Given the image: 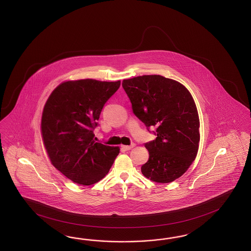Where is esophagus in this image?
Here are the masks:
<instances>
[{
	"label": "esophagus",
	"instance_id": "1",
	"mask_svg": "<svg viewBox=\"0 0 251 251\" xmlns=\"http://www.w3.org/2000/svg\"><path fill=\"white\" fill-rule=\"evenodd\" d=\"M134 144H132L131 145H122V149H123L124 151H129L132 147H134Z\"/></svg>",
	"mask_w": 251,
	"mask_h": 251
}]
</instances>
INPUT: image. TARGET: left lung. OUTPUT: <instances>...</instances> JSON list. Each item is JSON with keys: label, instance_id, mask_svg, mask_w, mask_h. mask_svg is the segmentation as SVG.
<instances>
[{"label": "left lung", "instance_id": "left-lung-1", "mask_svg": "<svg viewBox=\"0 0 251 251\" xmlns=\"http://www.w3.org/2000/svg\"><path fill=\"white\" fill-rule=\"evenodd\" d=\"M132 111L156 138L145 144L149 159L141 167L152 181L169 183L187 171L196 158L200 142L197 107L190 92L161 75L123 80Z\"/></svg>", "mask_w": 251, "mask_h": 251}]
</instances>
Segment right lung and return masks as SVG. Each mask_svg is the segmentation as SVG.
<instances>
[{
  "mask_svg": "<svg viewBox=\"0 0 251 251\" xmlns=\"http://www.w3.org/2000/svg\"><path fill=\"white\" fill-rule=\"evenodd\" d=\"M120 86L121 81H69L46 102L41 120L46 150L54 167L74 182H99L120 152L119 147L97 143L94 134L103 106Z\"/></svg>",
  "mask_w": 251,
  "mask_h": 251,
  "instance_id": "1",
  "label": "right lung"
}]
</instances>
